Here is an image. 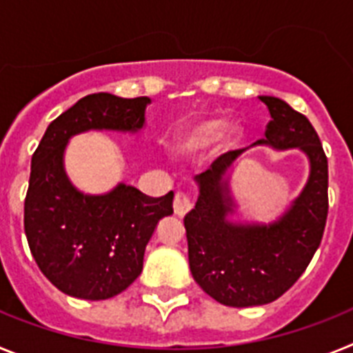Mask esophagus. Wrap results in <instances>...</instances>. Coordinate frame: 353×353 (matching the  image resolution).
Listing matches in <instances>:
<instances>
[{
	"label": "esophagus",
	"mask_w": 353,
	"mask_h": 353,
	"mask_svg": "<svg viewBox=\"0 0 353 353\" xmlns=\"http://www.w3.org/2000/svg\"><path fill=\"white\" fill-rule=\"evenodd\" d=\"M192 207H194V198L191 196V192L179 191L176 194H174V199H173L174 214L182 217V215H185Z\"/></svg>",
	"instance_id": "1"
}]
</instances>
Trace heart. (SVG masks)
Instances as JSON below:
<instances>
[{
  "label": "heart",
  "instance_id": "b5f03b06",
  "mask_svg": "<svg viewBox=\"0 0 353 353\" xmlns=\"http://www.w3.org/2000/svg\"><path fill=\"white\" fill-rule=\"evenodd\" d=\"M221 130H223V123L219 120L201 121L183 136L180 145L185 152H199V150L207 148L219 136Z\"/></svg>",
  "mask_w": 353,
  "mask_h": 353
}]
</instances>
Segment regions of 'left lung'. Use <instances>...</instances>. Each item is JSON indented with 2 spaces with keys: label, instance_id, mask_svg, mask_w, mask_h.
Returning a JSON list of instances; mask_svg holds the SVG:
<instances>
[{
  "label": "left lung",
  "instance_id": "1",
  "mask_svg": "<svg viewBox=\"0 0 353 353\" xmlns=\"http://www.w3.org/2000/svg\"><path fill=\"white\" fill-rule=\"evenodd\" d=\"M260 101L272 120L258 143L279 150L299 146L310 157L311 174L292 208L269 226H236L226 221L233 203L223 176L244 150L219 155L196 176L199 198L183 217L189 267L205 293L232 307L269 304L288 292L313 260L329 212V166L316 130L281 99Z\"/></svg>",
  "mask_w": 353,
  "mask_h": 353
}]
</instances>
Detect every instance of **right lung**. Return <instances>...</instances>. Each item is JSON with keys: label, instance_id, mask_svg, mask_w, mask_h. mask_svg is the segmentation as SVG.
<instances>
[{"label": "right lung", "instance_id": "add662e5", "mask_svg": "<svg viewBox=\"0 0 353 353\" xmlns=\"http://www.w3.org/2000/svg\"><path fill=\"white\" fill-rule=\"evenodd\" d=\"M148 97L121 99L92 93L49 123L31 157L24 199V232L39 269L70 297L104 301L129 288L159 221L173 214V191L161 198L120 185L104 196H84L68 182L63 150L88 129L138 130Z\"/></svg>", "mask_w": 353, "mask_h": 353}]
</instances>
